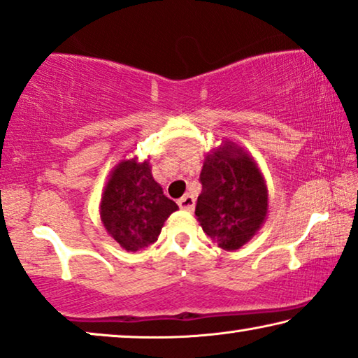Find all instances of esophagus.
<instances>
[{"label":"esophagus","mask_w":358,"mask_h":358,"mask_svg":"<svg viewBox=\"0 0 358 358\" xmlns=\"http://www.w3.org/2000/svg\"><path fill=\"white\" fill-rule=\"evenodd\" d=\"M178 206H180V209H183V210H193L194 209V198L189 194H185L183 198L178 199Z\"/></svg>","instance_id":"34e87169"}]
</instances>
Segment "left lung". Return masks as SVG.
<instances>
[{
	"label": "left lung",
	"mask_w": 358,
	"mask_h": 358,
	"mask_svg": "<svg viewBox=\"0 0 358 358\" xmlns=\"http://www.w3.org/2000/svg\"><path fill=\"white\" fill-rule=\"evenodd\" d=\"M199 181L196 219L220 248L238 250L268 214V188L258 165L243 149L225 143L206 157Z\"/></svg>",
	"instance_id": "8db88e82"
}]
</instances>
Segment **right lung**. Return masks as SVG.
Returning <instances> with one entry per match:
<instances>
[{"label": "right lung", "mask_w": 358, "mask_h": 358, "mask_svg": "<svg viewBox=\"0 0 358 358\" xmlns=\"http://www.w3.org/2000/svg\"><path fill=\"white\" fill-rule=\"evenodd\" d=\"M177 209L152 178L148 162L124 160L105 186L100 217L120 246L139 251L157 241L164 222Z\"/></svg>", "instance_id": "1"}]
</instances>
